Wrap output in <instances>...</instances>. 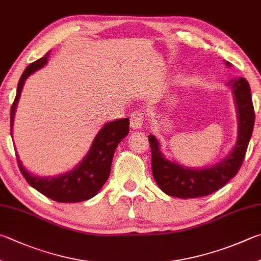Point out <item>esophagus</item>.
<instances>
[{"label":"esophagus","instance_id":"obj_1","mask_svg":"<svg viewBox=\"0 0 261 261\" xmlns=\"http://www.w3.org/2000/svg\"><path fill=\"white\" fill-rule=\"evenodd\" d=\"M144 116H145V114L140 111H136L132 113V114L130 115L131 126L134 127V129H140L141 125H143V123H144Z\"/></svg>","mask_w":261,"mask_h":261}]
</instances>
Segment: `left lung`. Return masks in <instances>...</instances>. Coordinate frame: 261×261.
Segmentation results:
<instances>
[{"instance_id":"obj_1","label":"left lung","mask_w":261,"mask_h":261,"mask_svg":"<svg viewBox=\"0 0 261 261\" xmlns=\"http://www.w3.org/2000/svg\"><path fill=\"white\" fill-rule=\"evenodd\" d=\"M226 65L230 64L226 61ZM239 115V137L231 153L215 167L189 169L164 159L158 139L148 136L151 150V172L156 184L170 196L179 198L203 197L217 192L236 176L242 165L254 125V110L250 85L245 79L229 81Z\"/></svg>"}]
</instances>
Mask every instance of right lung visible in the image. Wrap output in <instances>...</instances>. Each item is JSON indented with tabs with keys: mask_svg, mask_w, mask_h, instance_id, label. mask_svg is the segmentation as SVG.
I'll return each instance as SVG.
<instances>
[{
	"mask_svg": "<svg viewBox=\"0 0 261 261\" xmlns=\"http://www.w3.org/2000/svg\"><path fill=\"white\" fill-rule=\"evenodd\" d=\"M46 52L44 57L39 60L30 64L23 70L20 80L18 82L17 94L10 111V131L12 132L13 115H15L16 106L20 97L21 89L26 79L35 70L40 69L46 64L49 57ZM129 118H121L107 123V124L99 131L93 140V144L90 148L87 156L82 160L76 168L72 171L60 174L58 177H37L26 171L18 161V167L23 178L33 188L39 191L44 196L60 203H77L87 201L93 197L100 191L102 185L107 181L111 173V167L113 156H114L117 145L125 138L130 130Z\"/></svg>",
	"mask_w": 261,
	"mask_h": 261,
	"instance_id": "right-lung-1",
	"label": "right lung"
}]
</instances>
